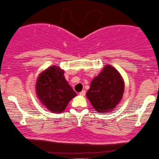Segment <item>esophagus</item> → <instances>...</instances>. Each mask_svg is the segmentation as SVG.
<instances>
[{
  "mask_svg": "<svg viewBox=\"0 0 159 159\" xmlns=\"http://www.w3.org/2000/svg\"><path fill=\"white\" fill-rule=\"evenodd\" d=\"M80 94L81 96H85V90H83L81 92H80Z\"/></svg>",
  "mask_w": 159,
  "mask_h": 159,
  "instance_id": "obj_1",
  "label": "esophagus"
}]
</instances>
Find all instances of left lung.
I'll return each instance as SVG.
<instances>
[{"label":"left lung","mask_w":159,"mask_h":159,"mask_svg":"<svg viewBox=\"0 0 159 159\" xmlns=\"http://www.w3.org/2000/svg\"><path fill=\"white\" fill-rule=\"evenodd\" d=\"M124 89V80L119 71L105 65L91 83L86 97L98 113H110L122 100Z\"/></svg>","instance_id":"1"}]
</instances>
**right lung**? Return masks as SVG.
I'll list each match as a JSON object with an SVG mask.
<instances>
[{
    "label": "right lung",
    "mask_w": 159,
    "mask_h": 159,
    "mask_svg": "<svg viewBox=\"0 0 159 159\" xmlns=\"http://www.w3.org/2000/svg\"><path fill=\"white\" fill-rule=\"evenodd\" d=\"M36 93L40 103L51 112L61 113L76 93L64 76V70L51 66L39 75Z\"/></svg>",
    "instance_id": "1"
}]
</instances>
